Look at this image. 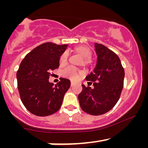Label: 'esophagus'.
Returning <instances> with one entry per match:
<instances>
[{"label":"esophagus","mask_w":148,"mask_h":148,"mask_svg":"<svg viewBox=\"0 0 148 148\" xmlns=\"http://www.w3.org/2000/svg\"><path fill=\"white\" fill-rule=\"evenodd\" d=\"M74 84H75V83H74V82H71V86H74Z\"/></svg>","instance_id":"34e87169"}]
</instances>
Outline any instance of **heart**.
I'll return each mask as SVG.
<instances>
[{
  "instance_id": "b5f03b06",
  "label": "heart",
  "mask_w": 148,
  "mask_h": 148,
  "mask_svg": "<svg viewBox=\"0 0 148 148\" xmlns=\"http://www.w3.org/2000/svg\"><path fill=\"white\" fill-rule=\"evenodd\" d=\"M74 50L77 53H78L79 54L83 56L82 64L84 65H88L90 63V57L92 56V51H91V49L88 46L84 45L77 46L74 47ZM67 60H68V53L66 52H64L59 57V63H60L61 65H64L66 64ZM62 75L65 78L69 79L72 81H76L82 75V71L77 68H76L75 66H69L62 71Z\"/></svg>"
}]
</instances>
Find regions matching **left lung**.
Listing matches in <instances>:
<instances>
[{
  "label": "left lung",
  "instance_id": "1",
  "mask_svg": "<svg viewBox=\"0 0 148 148\" xmlns=\"http://www.w3.org/2000/svg\"><path fill=\"white\" fill-rule=\"evenodd\" d=\"M97 62L93 72L86 80L89 86L82 84L79 95L82 110L92 115H101L111 110L120 99L124 84L125 71L119 56L102 44L95 43ZM93 84L91 88L89 84Z\"/></svg>",
  "mask_w": 148,
  "mask_h": 148
}]
</instances>
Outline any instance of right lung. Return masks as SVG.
<instances>
[{"mask_svg": "<svg viewBox=\"0 0 148 148\" xmlns=\"http://www.w3.org/2000/svg\"><path fill=\"white\" fill-rule=\"evenodd\" d=\"M67 46L44 43L29 52L21 63L16 74L18 89L23 105L35 115H51L62 106L70 81L60 78L53 86L49 79L51 71L59 68V57Z\"/></svg>", "mask_w": 148, "mask_h": 148, "instance_id": "1", "label": "right lung"}]
</instances>
